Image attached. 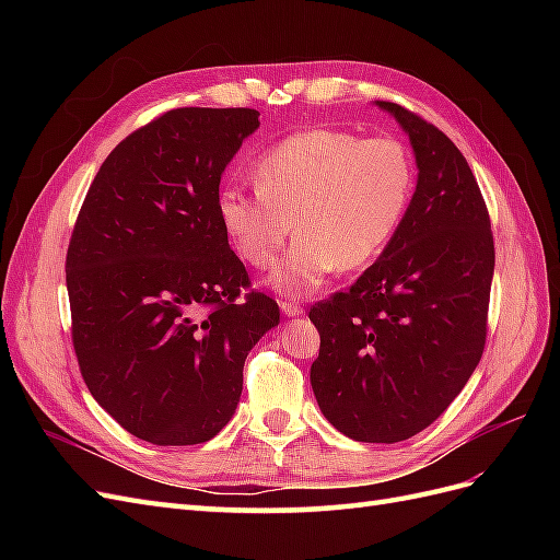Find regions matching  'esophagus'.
I'll list each match as a JSON object with an SVG mask.
<instances>
[{"instance_id": "esophagus-1", "label": "esophagus", "mask_w": 560, "mask_h": 560, "mask_svg": "<svg viewBox=\"0 0 560 560\" xmlns=\"http://www.w3.org/2000/svg\"><path fill=\"white\" fill-rule=\"evenodd\" d=\"M280 308H282V313L287 315V317H296V315H301L303 313V306L299 301H294V299H284V301H280Z\"/></svg>"}]
</instances>
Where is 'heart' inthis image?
<instances>
[{"mask_svg": "<svg viewBox=\"0 0 560 560\" xmlns=\"http://www.w3.org/2000/svg\"><path fill=\"white\" fill-rule=\"evenodd\" d=\"M254 179V189L224 186L219 222L261 270L278 261L296 222L301 235L270 282L284 294H311L336 268L358 270L383 254L409 212L416 163L393 135L308 128L268 147Z\"/></svg>", "mask_w": 560, "mask_h": 560, "instance_id": "1", "label": "heart"}]
</instances>
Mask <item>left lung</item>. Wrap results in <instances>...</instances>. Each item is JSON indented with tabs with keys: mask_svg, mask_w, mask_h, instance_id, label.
<instances>
[{
	"mask_svg": "<svg viewBox=\"0 0 560 560\" xmlns=\"http://www.w3.org/2000/svg\"><path fill=\"white\" fill-rule=\"evenodd\" d=\"M409 132L418 184L397 235L348 292L317 301L311 385L354 442L395 444L442 416L477 369L495 245L471 167L416 112L378 100Z\"/></svg>",
	"mask_w": 560,
	"mask_h": 560,
	"instance_id": "left-lung-1",
	"label": "left lung"
}]
</instances>
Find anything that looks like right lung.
I'll return each mask as SVG.
<instances>
[{"label":"right lung","mask_w":560,"mask_h":560,"mask_svg":"<svg viewBox=\"0 0 560 560\" xmlns=\"http://www.w3.org/2000/svg\"><path fill=\"white\" fill-rule=\"evenodd\" d=\"M259 112L171 109L114 147L83 198L65 273L81 376L103 409L156 446L202 444L243 393L254 343L280 322L249 289L217 200Z\"/></svg>","instance_id":"obj_1"}]
</instances>
